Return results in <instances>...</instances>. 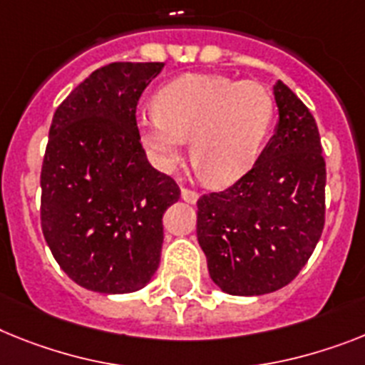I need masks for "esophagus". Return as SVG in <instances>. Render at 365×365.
<instances>
[{
    "label": "esophagus",
    "instance_id": "1",
    "mask_svg": "<svg viewBox=\"0 0 365 365\" xmlns=\"http://www.w3.org/2000/svg\"><path fill=\"white\" fill-rule=\"evenodd\" d=\"M182 200L187 202V204H197L198 192L191 191V189H182Z\"/></svg>",
    "mask_w": 365,
    "mask_h": 365
}]
</instances>
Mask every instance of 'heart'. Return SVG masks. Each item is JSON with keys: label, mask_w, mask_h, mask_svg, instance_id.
<instances>
[{"label": "heart", "mask_w": 365, "mask_h": 365, "mask_svg": "<svg viewBox=\"0 0 365 365\" xmlns=\"http://www.w3.org/2000/svg\"><path fill=\"white\" fill-rule=\"evenodd\" d=\"M154 109L137 122L152 163L173 173L189 140L192 161L211 185H230L249 173L274 118V100L263 85L217 73L174 79L155 93Z\"/></svg>", "instance_id": "heart-1"}]
</instances>
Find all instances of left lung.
I'll return each mask as SVG.
<instances>
[{
  "label": "left lung",
  "instance_id": "1",
  "mask_svg": "<svg viewBox=\"0 0 365 365\" xmlns=\"http://www.w3.org/2000/svg\"><path fill=\"white\" fill-rule=\"evenodd\" d=\"M274 135L232 187L198 198L197 237L211 280L228 295L287 286L310 259L324 225L327 168L308 107L278 79Z\"/></svg>",
  "mask_w": 365,
  "mask_h": 365
}]
</instances>
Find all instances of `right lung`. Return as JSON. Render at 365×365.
<instances>
[{"mask_svg":"<svg viewBox=\"0 0 365 365\" xmlns=\"http://www.w3.org/2000/svg\"><path fill=\"white\" fill-rule=\"evenodd\" d=\"M163 66L111 63L94 70L51 120L42 232L61 269L91 292H139L159 267L163 213L180 189L148 163L135 113Z\"/></svg>","mask_w":365,"mask_h":365,"instance_id":"add662e5","label":"right lung"}]
</instances>
